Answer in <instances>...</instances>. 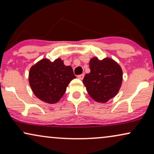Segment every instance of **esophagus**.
<instances>
[{"label": "esophagus", "mask_w": 154, "mask_h": 154, "mask_svg": "<svg viewBox=\"0 0 154 154\" xmlns=\"http://www.w3.org/2000/svg\"><path fill=\"white\" fill-rule=\"evenodd\" d=\"M83 77H84V74H81V75H78V78H79L80 80H83Z\"/></svg>", "instance_id": "obj_1"}]
</instances>
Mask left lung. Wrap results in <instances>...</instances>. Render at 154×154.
<instances>
[{"mask_svg": "<svg viewBox=\"0 0 154 154\" xmlns=\"http://www.w3.org/2000/svg\"><path fill=\"white\" fill-rule=\"evenodd\" d=\"M90 72L85 74L83 83L89 95L94 101L107 102L114 97L121 88L123 71L116 62L111 58L100 60L92 58L89 63Z\"/></svg>", "mask_w": 154, "mask_h": 154, "instance_id": "8db88e82", "label": "left lung"}]
</instances>
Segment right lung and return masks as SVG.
Listing matches in <instances>:
<instances>
[{
	"label": "right lung",
	"mask_w": 154,
	"mask_h": 154,
	"mask_svg": "<svg viewBox=\"0 0 154 154\" xmlns=\"http://www.w3.org/2000/svg\"><path fill=\"white\" fill-rule=\"evenodd\" d=\"M71 66L60 58L54 62L43 59L31 67L29 82L36 97L44 102L54 104L64 95L69 83L75 79Z\"/></svg>",
	"instance_id": "add662e5"
}]
</instances>
